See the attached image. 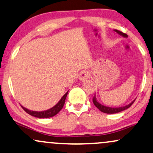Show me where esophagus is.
<instances>
[{
  "label": "esophagus",
  "instance_id": "1",
  "mask_svg": "<svg viewBox=\"0 0 153 153\" xmlns=\"http://www.w3.org/2000/svg\"><path fill=\"white\" fill-rule=\"evenodd\" d=\"M89 72H88L87 71H83L80 74L79 79L82 81V82H84V81L87 80V79H89Z\"/></svg>",
  "mask_w": 153,
  "mask_h": 153
}]
</instances>
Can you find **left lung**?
I'll return each mask as SVG.
<instances>
[{
    "instance_id": "left-lung-1",
    "label": "left lung",
    "mask_w": 153,
    "mask_h": 153,
    "mask_svg": "<svg viewBox=\"0 0 153 153\" xmlns=\"http://www.w3.org/2000/svg\"><path fill=\"white\" fill-rule=\"evenodd\" d=\"M114 31L116 32V33H117L119 35L122 36L124 37V38H127V34L123 33V32L120 31V30H114ZM135 101V100H134L132 102H130V104H128V105H127L126 106H123V107H107V106H105L104 105H102V104H100V102L97 101V97H96V95L94 94V97H93V103H94V105L96 106L97 108L100 109V111L104 113H107V114H115V113H118V112H122V111H124L125 110V109H128L129 107H130L131 105L133 104V102Z\"/></svg>"
}]
</instances>
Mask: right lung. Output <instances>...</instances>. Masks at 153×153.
<instances>
[{
    "mask_svg": "<svg viewBox=\"0 0 153 153\" xmlns=\"http://www.w3.org/2000/svg\"><path fill=\"white\" fill-rule=\"evenodd\" d=\"M68 91L66 93L64 96L61 98V100H59L58 103L56 105L53 106V107L51 108L46 109V110H44V111H32L30 109H28L26 108V107H23L22 105H21L22 107V108L24 109L25 112H26L28 114H29L30 115L33 116V117H36L37 118H49V117H52L55 116L56 114H57L58 113L60 112V110L63 108L64 107V103H65V100L66 98V96H67Z\"/></svg>",
    "mask_w": 153,
    "mask_h": 153,
    "instance_id": "right-lung-1",
    "label": "right lung"
}]
</instances>
